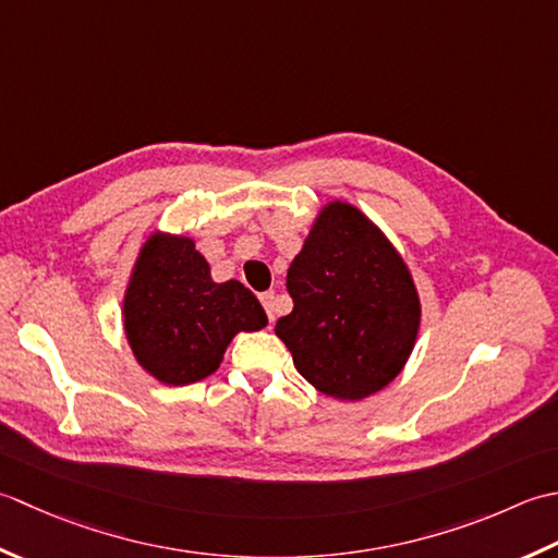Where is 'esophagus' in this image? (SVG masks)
<instances>
[{
	"label": "esophagus",
	"mask_w": 558,
	"mask_h": 558,
	"mask_svg": "<svg viewBox=\"0 0 558 558\" xmlns=\"http://www.w3.org/2000/svg\"><path fill=\"white\" fill-rule=\"evenodd\" d=\"M259 301H263V305H265V311H267V317H269V323H275V308H277V293H275V291H267V293H263V295H259Z\"/></svg>",
	"instance_id": "1"
}]
</instances>
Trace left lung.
Masks as SVG:
<instances>
[{"mask_svg": "<svg viewBox=\"0 0 558 558\" xmlns=\"http://www.w3.org/2000/svg\"><path fill=\"white\" fill-rule=\"evenodd\" d=\"M287 289L293 311L275 332L317 392L359 402L402 373L422 327V301L400 250L354 204H323Z\"/></svg>", "mask_w": 558, "mask_h": 558, "instance_id": "1", "label": "left lung"}]
</instances>
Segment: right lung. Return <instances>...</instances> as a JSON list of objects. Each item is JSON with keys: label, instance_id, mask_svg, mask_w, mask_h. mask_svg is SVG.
<instances>
[{"label": "right lung", "instance_id": "add662e5", "mask_svg": "<svg viewBox=\"0 0 558 558\" xmlns=\"http://www.w3.org/2000/svg\"><path fill=\"white\" fill-rule=\"evenodd\" d=\"M122 325L140 368L178 388L209 378L233 337L267 327V313L241 281L211 279L195 238L154 231L124 287Z\"/></svg>", "mask_w": 558, "mask_h": 558}]
</instances>
